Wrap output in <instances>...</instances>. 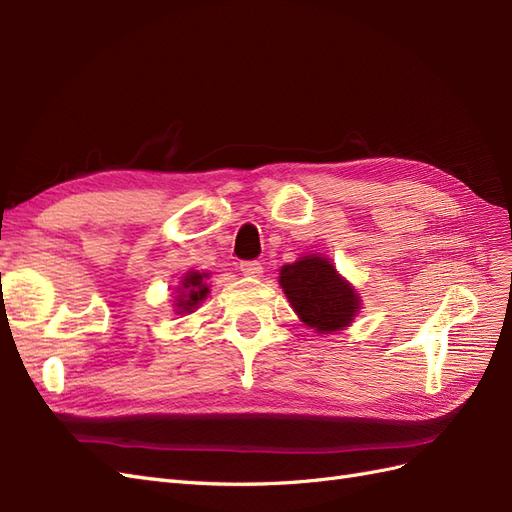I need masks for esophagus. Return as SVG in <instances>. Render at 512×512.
Segmentation results:
<instances>
[{
  "label": "esophagus",
  "mask_w": 512,
  "mask_h": 512,
  "mask_svg": "<svg viewBox=\"0 0 512 512\" xmlns=\"http://www.w3.org/2000/svg\"><path fill=\"white\" fill-rule=\"evenodd\" d=\"M241 273L245 277H260L262 275V265L258 260H247V262H241Z\"/></svg>",
  "instance_id": "34e87169"
}]
</instances>
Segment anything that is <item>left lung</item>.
<instances>
[{
  "mask_svg": "<svg viewBox=\"0 0 512 512\" xmlns=\"http://www.w3.org/2000/svg\"><path fill=\"white\" fill-rule=\"evenodd\" d=\"M280 286L294 314L314 333L344 331L361 312L356 288L339 275L331 258L305 254L280 269Z\"/></svg>",
  "mask_w": 512,
  "mask_h": 512,
  "instance_id": "obj_1",
  "label": "left lung"
}]
</instances>
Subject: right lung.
I'll return each instance as SVG.
<instances>
[{
    "label": "right lung",
    "instance_id": "add662e5",
    "mask_svg": "<svg viewBox=\"0 0 512 512\" xmlns=\"http://www.w3.org/2000/svg\"><path fill=\"white\" fill-rule=\"evenodd\" d=\"M209 277L207 271H188L181 277V284L177 286V297L173 301V312L177 316L192 314L198 305L207 299L209 294Z\"/></svg>",
    "mask_w": 512,
    "mask_h": 512
}]
</instances>
